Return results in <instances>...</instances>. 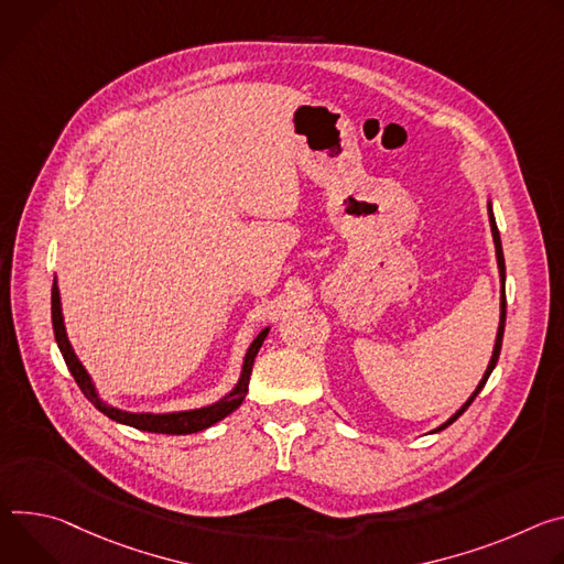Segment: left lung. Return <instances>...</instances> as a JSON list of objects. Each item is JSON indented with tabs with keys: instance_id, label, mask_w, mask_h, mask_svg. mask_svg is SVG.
<instances>
[{
	"instance_id": "obj_1",
	"label": "left lung",
	"mask_w": 564,
	"mask_h": 564,
	"mask_svg": "<svg viewBox=\"0 0 564 564\" xmlns=\"http://www.w3.org/2000/svg\"><path fill=\"white\" fill-rule=\"evenodd\" d=\"M488 219H490V232H492V241H495V256H497V269H499V282H502V300H499V327H497V338H495V347H492V356H490V360H488V367H486V371H484V377H481V381H479V386L475 388V392L470 394V399L446 421V423H442L440 427L436 430H432V432H440V430H444V427H448L453 421H457L464 412H466V408L475 401V397L481 392V388L486 386V381H488V377H490V371L495 369V365H497V358H499V349H502V338H505V323H507V291H505V282H507V269H505V253H502V239H499V230H497V224H495V217H492V208H490V202H488Z\"/></svg>"
}]
</instances>
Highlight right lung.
<instances>
[{"label": "right lung", "mask_w": 564, "mask_h": 564, "mask_svg": "<svg viewBox=\"0 0 564 564\" xmlns=\"http://www.w3.org/2000/svg\"><path fill=\"white\" fill-rule=\"evenodd\" d=\"M51 321H53V334H55V343L62 351V358H65L72 377L76 379L78 388L83 390V394L111 421L122 423V425H132L137 430H145V432H159V434H193V432H202L210 425H215L217 421L226 419L230 412H235L241 401L246 399L248 392V381H250V371H253V362L256 356L264 343V338L269 336V327L262 329L258 334V338L250 343L246 356H243V365H241V373L237 386L217 403L206 405V408H197V410H183V412H165V414H154V412H128V410H118L109 403H105L98 392L96 386L91 381V377L87 373L85 365L78 360L69 338H67V329H65V318H62V306H59V291H57V282L53 280V289H51Z\"/></svg>", "instance_id": "1"}]
</instances>
